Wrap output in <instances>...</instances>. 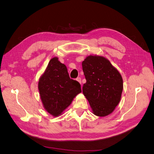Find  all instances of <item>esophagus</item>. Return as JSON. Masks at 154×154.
I'll return each instance as SVG.
<instances>
[{
  "instance_id": "esophagus-1",
  "label": "esophagus",
  "mask_w": 154,
  "mask_h": 154,
  "mask_svg": "<svg viewBox=\"0 0 154 154\" xmlns=\"http://www.w3.org/2000/svg\"><path fill=\"white\" fill-rule=\"evenodd\" d=\"M76 80L80 83V84H82V79H81V78H80V77H78V78H77V79H76Z\"/></svg>"
}]
</instances>
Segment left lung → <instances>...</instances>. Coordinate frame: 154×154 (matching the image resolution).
I'll return each instance as SVG.
<instances>
[{"label":"left lung","mask_w":154,"mask_h":154,"mask_svg":"<svg viewBox=\"0 0 154 154\" xmlns=\"http://www.w3.org/2000/svg\"><path fill=\"white\" fill-rule=\"evenodd\" d=\"M86 83L83 93L93 113L100 117L111 114L121 100L123 88L120 73L109 60L100 56H88L82 62Z\"/></svg>","instance_id":"obj_1"}]
</instances>
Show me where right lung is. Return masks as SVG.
I'll list each match as a JSON object with an SVG mask.
<instances>
[{"instance_id": "1", "label": "right lung", "mask_w": 154, "mask_h": 154, "mask_svg": "<svg viewBox=\"0 0 154 154\" xmlns=\"http://www.w3.org/2000/svg\"><path fill=\"white\" fill-rule=\"evenodd\" d=\"M38 90L45 110L54 117L61 114L82 92L80 83L70 78L66 66L57 57L49 61L39 80Z\"/></svg>"}]
</instances>
